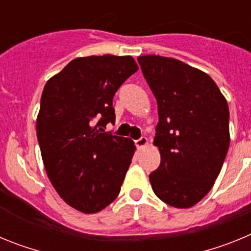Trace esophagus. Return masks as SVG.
Wrapping results in <instances>:
<instances>
[{"instance_id": "34e87169", "label": "esophagus", "mask_w": 251, "mask_h": 251, "mask_svg": "<svg viewBox=\"0 0 251 251\" xmlns=\"http://www.w3.org/2000/svg\"><path fill=\"white\" fill-rule=\"evenodd\" d=\"M148 145V138L147 137H141L139 139L136 141V146L137 148H143Z\"/></svg>"}]
</instances>
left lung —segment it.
Listing matches in <instances>:
<instances>
[{"instance_id":"obj_1","label":"left lung","mask_w":251,"mask_h":251,"mask_svg":"<svg viewBox=\"0 0 251 251\" xmlns=\"http://www.w3.org/2000/svg\"><path fill=\"white\" fill-rule=\"evenodd\" d=\"M137 60L158 106L153 143L161 165L150 175L153 192L167 205L192 207L212 188L229 150L227 101L206 73L179 60Z\"/></svg>"}]
</instances>
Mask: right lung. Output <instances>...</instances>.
<instances>
[{"instance_id":"right-lung-1","label":"right lung","mask_w":251,"mask_h":251,"mask_svg":"<svg viewBox=\"0 0 251 251\" xmlns=\"http://www.w3.org/2000/svg\"><path fill=\"white\" fill-rule=\"evenodd\" d=\"M137 70L132 56L76 57L45 84L36 119L41 157L57 194L77 211H101L121 191L136 146L104 128L115 121V92Z\"/></svg>"}]
</instances>
